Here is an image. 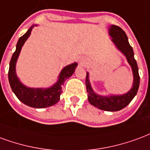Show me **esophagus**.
Returning a JSON list of instances; mask_svg holds the SVG:
<instances>
[{"instance_id": "obj_1", "label": "esophagus", "mask_w": 150, "mask_h": 150, "mask_svg": "<svg viewBox=\"0 0 150 150\" xmlns=\"http://www.w3.org/2000/svg\"><path fill=\"white\" fill-rule=\"evenodd\" d=\"M80 63L81 64H86V61L84 60V59H82V60H81V62H80Z\"/></svg>"}]
</instances>
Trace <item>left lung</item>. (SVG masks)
Masks as SVG:
<instances>
[{"label": "left lung", "mask_w": 150, "mask_h": 150, "mask_svg": "<svg viewBox=\"0 0 150 150\" xmlns=\"http://www.w3.org/2000/svg\"><path fill=\"white\" fill-rule=\"evenodd\" d=\"M109 34L111 37V40L115 45L116 48L126 57L128 63L131 66L133 75V86L130 90L121 95H109L102 96L98 94L93 89L89 81V74L86 73V91L88 93V100L89 103L99 110L105 111H119L124 109L130 103L131 100L136 96L140 84V76L138 73V67L136 60L134 59L133 48L128 41V38L124 30L120 27L114 25L110 26Z\"/></svg>", "instance_id": "obj_1"}]
</instances>
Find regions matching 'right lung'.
Masks as SVG:
<instances>
[{
    "instance_id": "add662e5",
    "label": "right lung",
    "mask_w": 150,
    "mask_h": 150,
    "mask_svg": "<svg viewBox=\"0 0 150 150\" xmlns=\"http://www.w3.org/2000/svg\"><path fill=\"white\" fill-rule=\"evenodd\" d=\"M34 26H37V25H32L17 41L16 51L12 56L9 63L8 81L14 94L22 103L33 108L40 109L52 106L60 100V96L62 93V86L64 85V81L74 74L77 63L74 62L63 68L57 82L49 88H30L21 82L16 73V64L22 46L31 34L32 29Z\"/></svg>"
}]
</instances>
